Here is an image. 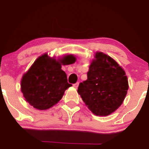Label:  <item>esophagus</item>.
Wrapping results in <instances>:
<instances>
[{"label": "esophagus", "instance_id": "34e87169", "mask_svg": "<svg viewBox=\"0 0 149 149\" xmlns=\"http://www.w3.org/2000/svg\"><path fill=\"white\" fill-rule=\"evenodd\" d=\"M78 85H79V83H75V84H73V88H74L77 89V88H78Z\"/></svg>", "mask_w": 149, "mask_h": 149}]
</instances>
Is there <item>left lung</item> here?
<instances>
[{
  "mask_svg": "<svg viewBox=\"0 0 149 149\" xmlns=\"http://www.w3.org/2000/svg\"><path fill=\"white\" fill-rule=\"evenodd\" d=\"M128 88L123 68L109 55L97 52L89 67L88 79L80 83L78 93L95 115L106 116L120 107Z\"/></svg>",
  "mask_w": 149,
  "mask_h": 149,
  "instance_id": "left-lung-1",
  "label": "left lung"
}]
</instances>
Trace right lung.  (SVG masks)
Listing matches in <instances>:
<instances>
[{
    "mask_svg": "<svg viewBox=\"0 0 149 149\" xmlns=\"http://www.w3.org/2000/svg\"><path fill=\"white\" fill-rule=\"evenodd\" d=\"M76 60L73 54L56 59L45 53L37 58L21 80L25 100L38 110H46L58 103L65 90L72 86L67 82L61 65L73 64Z\"/></svg>",
    "mask_w": 149,
    "mask_h": 149,
    "instance_id": "add662e5",
    "label": "right lung"
}]
</instances>
